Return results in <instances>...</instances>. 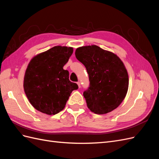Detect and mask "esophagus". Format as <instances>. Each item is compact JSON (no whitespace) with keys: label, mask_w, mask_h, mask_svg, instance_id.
I'll use <instances>...</instances> for the list:
<instances>
[{"label":"esophagus","mask_w":159,"mask_h":159,"mask_svg":"<svg viewBox=\"0 0 159 159\" xmlns=\"http://www.w3.org/2000/svg\"><path fill=\"white\" fill-rule=\"evenodd\" d=\"M77 84L78 85V87H79V88H80V87H81V84H80V81H78V82H77Z\"/></svg>","instance_id":"esophagus-1"}]
</instances>
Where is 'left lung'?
Masks as SVG:
<instances>
[{
    "label": "left lung",
    "mask_w": 159,
    "mask_h": 159,
    "mask_svg": "<svg viewBox=\"0 0 159 159\" xmlns=\"http://www.w3.org/2000/svg\"><path fill=\"white\" fill-rule=\"evenodd\" d=\"M75 54L89 75V86L84 92L88 107L99 115L116 109L129 87L128 73L121 59L95 45L80 47Z\"/></svg>",
    "instance_id": "1"
}]
</instances>
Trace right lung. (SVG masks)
I'll list each match as a JSON object with an SVG mask.
<instances>
[{
	"label": "right lung",
	"mask_w": 159,
	"mask_h": 159,
	"mask_svg": "<svg viewBox=\"0 0 159 159\" xmlns=\"http://www.w3.org/2000/svg\"><path fill=\"white\" fill-rule=\"evenodd\" d=\"M73 48L54 46L30 61L24 78V89L32 106L47 115L58 113L65 107L72 91L78 85L69 80L63 69Z\"/></svg>",
	"instance_id": "1"
}]
</instances>
